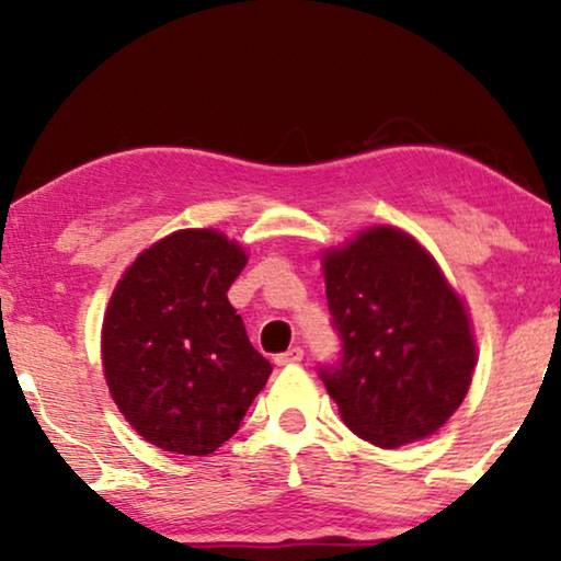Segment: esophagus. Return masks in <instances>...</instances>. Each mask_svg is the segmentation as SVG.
Listing matches in <instances>:
<instances>
[{"label": "esophagus", "mask_w": 561, "mask_h": 561, "mask_svg": "<svg viewBox=\"0 0 561 561\" xmlns=\"http://www.w3.org/2000/svg\"><path fill=\"white\" fill-rule=\"evenodd\" d=\"M304 359V350L301 347H290L288 352H283V355H278L275 357V365H296V363H301Z\"/></svg>", "instance_id": "obj_1"}]
</instances>
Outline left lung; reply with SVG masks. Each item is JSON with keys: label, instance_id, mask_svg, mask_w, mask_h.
<instances>
[{"label": "left lung", "instance_id": "8db88e82", "mask_svg": "<svg viewBox=\"0 0 561 561\" xmlns=\"http://www.w3.org/2000/svg\"><path fill=\"white\" fill-rule=\"evenodd\" d=\"M342 363L321 370L340 416L380 449L426 439L470 390L478 342L465 298L416 237L375 225L321 252Z\"/></svg>", "mask_w": 561, "mask_h": 561}]
</instances>
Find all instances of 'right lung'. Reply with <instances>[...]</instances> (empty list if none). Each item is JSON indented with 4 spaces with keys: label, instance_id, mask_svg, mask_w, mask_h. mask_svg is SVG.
<instances>
[{
    "label": "right lung",
    "instance_id": "add662e5",
    "mask_svg": "<svg viewBox=\"0 0 561 561\" xmlns=\"http://www.w3.org/2000/svg\"><path fill=\"white\" fill-rule=\"evenodd\" d=\"M248 252L219 229H179L133 260L102 321L112 401L145 442L217 451L273 367L252 347L227 290Z\"/></svg>",
    "mask_w": 561,
    "mask_h": 561
}]
</instances>
